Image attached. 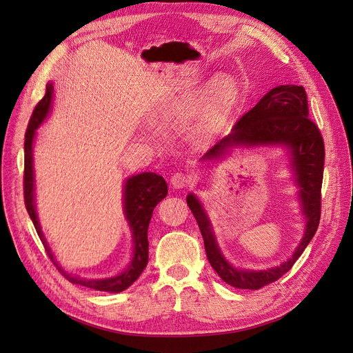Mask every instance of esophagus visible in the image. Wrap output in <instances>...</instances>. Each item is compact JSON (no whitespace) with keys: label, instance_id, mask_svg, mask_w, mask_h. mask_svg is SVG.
I'll return each mask as SVG.
<instances>
[{"label":"esophagus","instance_id":"1","mask_svg":"<svg viewBox=\"0 0 353 353\" xmlns=\"http://www.w3.org/2000/svg\"><path fill=\"white\" fill-rule=\"evenodd\" d=\"M190 181H192V177H190L189 174H186V173H183V172L174 173V174L172 176V179H170V183H172V186H173L174 189L188 188L189 184H190Z\"/></svg>","mask_w":353,"mask_h":353}]
</instances>
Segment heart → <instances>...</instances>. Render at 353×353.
<instances>
[{
	"label": "heart",
	"instance_id": "heart-1",
	"mask_svg": "<svg viewBox=\"0 0 353 353\" xmlns=\"http://www.w3.org/2000/svg\"><path fill=\"white\" fill-rule=\"evenodd\" d=\"M239 99L236 81L229 76L214 79L192 123V137L199 144L213 141L223 132Z\"/></svg>",
	"mask_w": 353,
	"mask_h": 353
}]
</instances>
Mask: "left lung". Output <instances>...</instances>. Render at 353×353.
<instances>
[{"mask_svg":"<svg viewBox=\"0 0 353 353\" xmlns=\"http://www.w3.org/2000/svg\"><path fill=\"white\" fill-rule=\"evenodd\" d=\"M307 96L302 85H277L262 97L252 110L240 117L229 136L216 143L201 157L203 161L220 159L230 147L237 145H285L289 148L294 181L299 188L302 212L306 217L305 234L292 257L281 266L266 270H243L233 268L221 254L201 203L194 194L188 196V205L205 240L209 262L228 285L237 289L257 290L289 272L314 236L321 220V190L323 180L325 144L318 125L309 117ZM200 160V161H201Z\"/></svg>","mask_w":353,"mask_h":353,"instance_id":"obj_1","label":"left lung"}]
</instances>
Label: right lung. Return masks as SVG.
<instances>
[{"label":"right lung","mask_w":353,"mask_h":353,"mask_svg":"<svg viewBox=\"0 0 353 353\" xmlns=\"http://www.w3.org/2000/svg\"><path fill=\"white\" fill-rule=\"evenodd\" d=\"M52 84H47L46 96L40 100V103L35 105L32 116L30 119L27 132H26V141H24V201L26 209L32 220L34 228L39 233V237L43 242L48 257L54 262V265L59 268V270L64 274L65 279L71 283L81 285L90 289L100 290V292H111L119 293L132 286L137 277L141 274L144 268L147 266L148 261V239H147V229L150 219L153 214L154 208L167 196V183L165 180L156 174V173H141L137 176H132L125 180L124 184V216L128 221V226L133 233V259L127 269L114 276L107 277V279H83V277L71 276L65 273L61 266L54 261V254L48 248L46 237L41 232L39 217L35 212V199H34V167H32V143L35 137V130L44 121L47 117L51 100H52Z\"/></svg>","instance_id":"1"}]
</instances>
